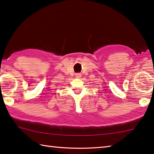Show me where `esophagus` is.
Instances as JSON below:
<instances>
[{
	"instance_id": "1",
	"label": "esophagus",
	"mask_w": 154,
	"mask_h": 154,
	"mask_svg": "<svg viewBox=\"0 0 154 154\" xmlns=\"http://www.w3.org/2000/svg\"><path fill=\"white\" fill-rule=\"evenodd\" d=\"M75 77H76L77 78H81L82 77V74L79 73V72H78V73L75 74Z\"/></svg>"
}]
</instances>
